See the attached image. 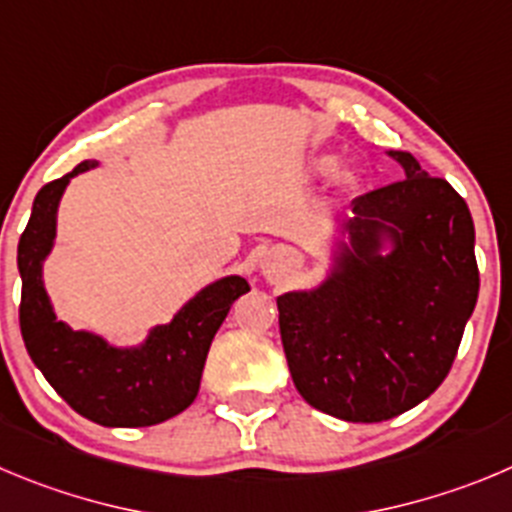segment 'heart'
Segmentation results:
<instances>
[{"label":"heart","instance_id":"b5f03b06","mask_svg":"<svg viewBox=\"0 0 512 512\" xmlns=\"http://www.w3.org/2000/svg\"><path fill=\"white\" fill-rule=\"evenodd\" d=\"M321 169H331V161H321Z\"/></svg>","mask_w":512,"mask_h":512}]
</instances>
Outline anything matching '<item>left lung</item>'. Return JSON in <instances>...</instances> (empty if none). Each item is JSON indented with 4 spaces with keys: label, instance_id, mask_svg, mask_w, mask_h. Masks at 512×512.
Returning a JSON list of instances; mask_svg holds the SVG:
<instances>
[{
    "label": "left lung",
    "instance_id": "obj_1",
    "mask_svg": "<svg viewBox=\"0 0 512 512\" xmlns=\"http://www.w3.org/2000/svg\"><path fill=\"white\" fill-rule=\"evenodd\" d=\"M407 179L353 199L333 278L278 298L295 389L346 422H384L437 391L455 364L480 290L475 224L465 199L407 151H389ZM397 247L379 256L378 234Z\"/></svg>",
    "mask_w": 512,
    "mask_h": 512
}]
</instances>
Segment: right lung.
<instances>
[{"instance_id":"obj_1","label":"right lung","mask_w":512,"mask_h":512,"mask_svg":"<svg viewBox=\"0 0 512 512\" xmlns=\"http://www.w3.org/2000/svg\"><path fill=\"white\" fill-rule=\"evenodd\" d=\"M93 166L95 161H83L37 191L17 245L19 328L35 366L75 412L103 427H151L197 399L214 333L250 285L237 275L209 285L169 326L154 328L141 348H113L98 336L70 331L55 318L42 288V260L55 240L62 191L75 174Z\"/></svg>"}]
</instances>
